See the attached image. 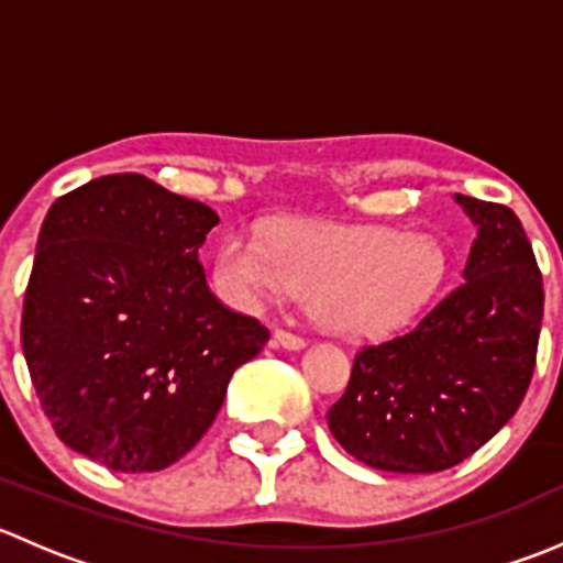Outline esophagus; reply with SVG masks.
<instances>
[{
	"mask_svg": "<svg viewBox=\"0 0 563 563\" xmlns=\"http://www.w3.org/2000/svg\"><path fill=\"white\" fill-rule=\"evenodd\" d=\"M272 345H275V349H286V351H302L305 340L299 338V334L286 332V329H275V334H272Z\"/></svg>",
	"mask_w": 563,
	"mask_h": 563,
	"instance_id": "1",
	"label": "esophagus"
}]
</instances>
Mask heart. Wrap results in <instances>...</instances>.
Masks as SVG:
<instances>
[{"label":"heart","instance_id":"1","mask_svg":"<svg viewBox=\"0 0 563 563\" xmlns=\"http://www.w3.org/2000/svg\"><path fill=\"white\" fill-rule=\"evenodd\" d=\"M441 275L444 255L430 236L360 225L286 223L266 242L231 231L214 253V280L234 305L258 310L305 294L318 323L349 338L400 329Z\"/></svg>","mask_w":563,"mask_h":563}]
</instances>
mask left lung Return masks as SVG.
Masks as SVG:
<instances>
[{
  "label": "left lung",
  "instance_id": "1",
  "mask_svg": "<svg viewBox=\"0 0 563 563\" xmlns=\"http://www.w3.org/2000/svg\"><path fill=\"white\" fill-rule=\"evenodd\" d=\"M476 225L463 283L406 334L365 345L327 411L338 444L378 471L435 474L485 446L523 402L542 327V275L504 203L455 192Z\"/></svg>",
  "mask_w": 563,
  "mask_h": 563
}]
</instances>
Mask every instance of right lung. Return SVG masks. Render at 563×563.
<instances>
[{
  "mask_svg": "<svg viewBox=\"0 0 563 563\" xmlns=\"http://www.w3.org/2000/svg\"><path fill=\"white\" fill-rule=\"evenodd\" d=\"M220 223L141 174L56 198L37 236L21 345L56 435L106 468L161 471L198 444L240 365L269 340L209 291Z\"/></svg>",
  "mask_w": 563,
  "mask_h": 563,
  "instance_id": "right-lung-1",
  "label": "right lung"
}]
</instances>
